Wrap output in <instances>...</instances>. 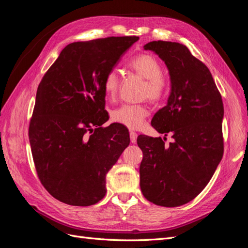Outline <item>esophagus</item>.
<instances>
[{
	"label": "esophagus",
	"instance_id": "obj_1",
	"mask_svg": "<svg viewBox=\"0 0 248 248\" xmlns=\"http://www.w3.org/2000/svg\"><path fill=\"white\" fill-rule=\"evenodd\" d=\"M130 140H131V142L132 144H136L137 142V139H138V134L134 132V131H130Z\"/></svg>",
	"mask_w": 248,
	"mask_h": 248
}]
</instances>
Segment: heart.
Returning a JSON list of instances; mask_svg holds the SVG:
<instances>
[{"label":"heart","instance_id":"obj_1","mask_svg":"<svg viewBox=\"0 0 248 248\" xmlns=\"http://www.w3.org/2000/svg\"><path fill=\"white\" fill-rule=\"evenodd\" d=\"M128 67L138 76L146 79L144 96L153 101H160L167 93L168 84L162 77V66L154 56L140 54L133 57L128 62ZM102 88L108 99H114L119 88V78L115 70H109L103 78ZM149 115L148 109L140 104H123L111 114L115 122L130 129H138Z\"/></svg>","mask_w":248,"mask_h":248}]
</instances>
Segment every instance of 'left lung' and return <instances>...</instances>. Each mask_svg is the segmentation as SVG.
<instances>
[{
    "label": "left lung",
    "mask_w": 248,
    "mask_h": 248,
    "mask_svg": "<svg viewBox=\"0 0 248 248\" xmlns=\"http://www.w3.org/2000/svg\"><path fill=\"white\" fill-rule=\"evenodd\" d=\"M144 48L158 55L170 72L168 104L151 125L174 140L166 145V138L138 137L140 189L155 205L182 206L205 188L222 158L221 95L208 67L183 44L158 40Z\"/></svg>",
    "instance_id": "left-lung-1"
}]
</instances>
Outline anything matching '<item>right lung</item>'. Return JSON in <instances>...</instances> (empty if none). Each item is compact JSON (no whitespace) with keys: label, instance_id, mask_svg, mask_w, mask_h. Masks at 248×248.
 Instances as JSON below:
<instances>
[{"label":"right lung","instance_id":"right-lung-1","mask_svg":"<svg viewBox=\"0 0 248 248\" xmlns=\"http://www.w3.org/2000/svg\"><path fill=\"white\" fill-rule=\"evenodd\" d=\"M137 36L73 42L37 89L29 140L37 175L52 197L91 206L107 193L106 177L129 145V132L108 119L103 78Z\"/></svg>","mask_w":248,"mask_h":248}]
</instances>
